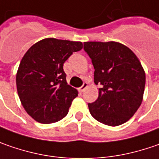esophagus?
<instances>
[{"label": "esophagus", "instance_id": "1", "mask_svg": "<svg viewBox=\"0 0 159 159\" xmlns=\"http://www.w3.org/2000/svg\"><path fill=\"white\" fill-rule=\"evenodd\" d=\"M87 87H88V84H87V83H84V84L79 88V92H81V93L84 92Z\"/></svg>", "mask_w": 159, "mask_h": 159}]
</instances>
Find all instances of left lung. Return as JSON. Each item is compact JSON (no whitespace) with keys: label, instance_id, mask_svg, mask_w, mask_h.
<instances>
[{"label":"left lung","instance_id":"obj_1","mask_svg":"<svg viewBox=\"0 0 159 159\" xmlns=\"http://www.w3.org/2000/svg\"><path fill=\"white\" fill-rule=\"evenodd\" d=\"M84 49L92 59L94 83L101 84L99 97L89 103L90 113L109 126L127 122L143 100L145 71L139 59L117 42H85Z\"/></svg>","mask_w":159,"mask_h":159}]
</instances>
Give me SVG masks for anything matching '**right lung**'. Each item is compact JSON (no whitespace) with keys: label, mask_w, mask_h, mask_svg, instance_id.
<instances>
[{"label":"right lung","mask_w":159,"mask_h":159,"mask_svg":"<svg viewBox=\"0 0 159 159\" xmlns=\"http://www.w3.org/2000/svg\"><path fill=\"white\" fill-rule=\"evenodd\" d=\"M82 48V42L45 38L25 53L16 75L17 94L36 122L55 123L67 115L78 92L67 84L63 64Z\"/></svg>","instance_id":"obj_1"}]
</instances>
